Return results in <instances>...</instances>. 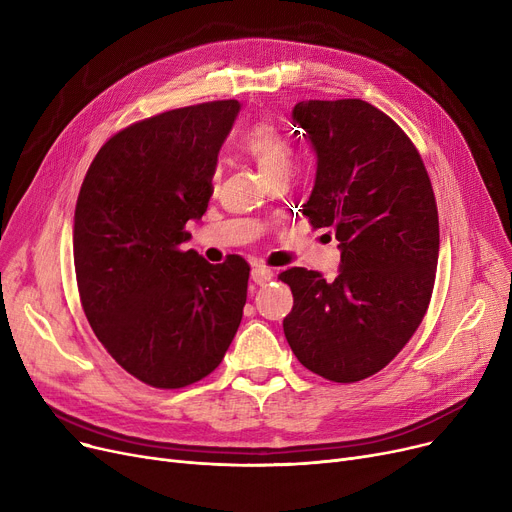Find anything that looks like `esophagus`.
I'll use <instances>...</instances> for the list:
<instances>
[{"label": "esophagus", "mask_w": 512, "mask_h": 512, "mask_svg": "<svg viewBox=\"0 0 512 512\" xmlns=\"http://www.w3.org/2000/svg\"><path fill=\"white\" fill-rule=\"evenodd\" d=\"M251 280H253L255 284H267V282H272V280H274V270H270V267H267V265H253Z\"/></svg>", "instance_id": "1"}]
</instances>
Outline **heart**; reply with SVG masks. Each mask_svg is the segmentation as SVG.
I'll use <instances>...</instances> for the list:
<instances>
[{
	"label": "heart",
	"mask_w": 512,
	"mask_h": 512,
	"mask_svg": "<svg viewBox=\"0 0 512 512\" xmlns=\"http://www.w3.org/2000/svg\"><path fill=\"white\" fill-rule=\"evenodd\" d=\"M238 149L255 161L259 174L270 182L278 176H290L297 149L286 134L272 122H255L236 141Z\"/></svg>",
	"instance_id": "heart-1"
}]
</instances>
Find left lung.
Returning <instances> with one entry per match:
<instances>
[{
    "mask_svg": "<svg viewBox=\"0 0 512 512\" xmlns=\"http://www.w3.org/2000/svg\"><path fill=\"white\" fill-rule=\"evenodd\" d=\"M292 120L317 153L303 215L334 230L342 270L278 276L294 299L284 336L309 371L353 384L384 369L423 321L440 251L434 188L405 130L363 99L301 101Z\"/></svg>",
    "mask_w": 512,
    "mask_h": 512,
    "instance_id": "left-lung-1",
    "label": "left lung"
}]
</instances>
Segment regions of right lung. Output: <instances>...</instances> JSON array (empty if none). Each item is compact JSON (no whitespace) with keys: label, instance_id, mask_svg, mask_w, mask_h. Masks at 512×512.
Returning a JSON list of instances; mask_svg holds the SVG:
<instances>
[{"label":"right lung","instance_id":"add662e5","mask_svg":"<svg viewBox=\"0 0 512 512\" xmlns=\"http://www.w3.org/2000/svg\"><path fill=\"white\" fill-rule=\"evenodd\" d=\"M236 99L134 122L97 151L74 211V270L89 324L112 359L159 390L218 367L240 326L251 267L184 251L201 220Z\"/></svg>","mask_w":512,"mask_h":512}]
</instances>
